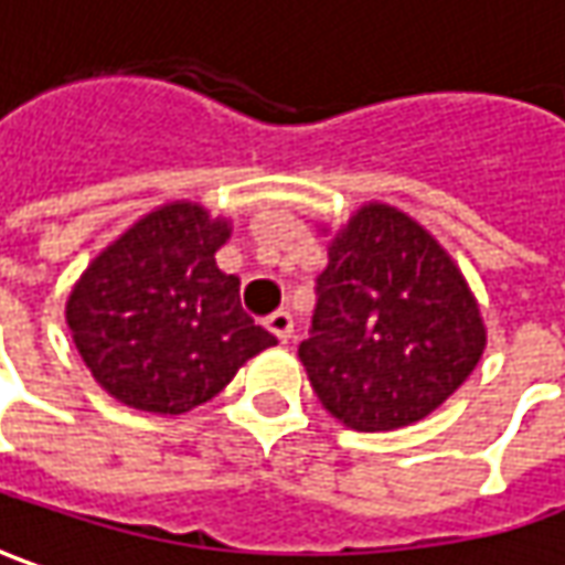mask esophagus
Here are the masks:
<instances>
[{
    "instance_id": "esophagus-1",
    "label": "esophagus",
    "mask_w": 565,
    "mask_h": 565,
    "mask_svg": "<svg viewBox=\"0 0 565 565\" xmlns=\"http://www.w3.org/2000/svg\"><path fill=\"white\" fill-rule=\"evenodd\" d=\"M265 324H268V331H271V334H275L281 343L290 341V334H294V316H290L287 309L271 312V316L265 319Z\"/></svg>"
}]
</instances>
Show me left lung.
<instances>
[{
  "label": "left lung",
  "mask_w": 565,
  "mask_h": 565,
  "mask_svg": "<svg viewBox=\"0 0 565 565\" xmlns=\"http://www.w3.org/2000/svg\"><path fill=\"white\" fill-rule=\"evenodd\" d=\"M481 350L478 306L438 241L391 205L360 209L328 249L297 350L321 406L356 431L413 425Z\"/></svg>",
  "instance_id": "left-lung-1"
}]
</instances>
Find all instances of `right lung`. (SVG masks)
<instances>
[{
  "label": "right lung",
  "instance_id": "obj_1",
  "mask_svg": "<svg viewBox=\"0 0 565 565\" xmlns=\"http://www.w3.org/2000/svg\"><path fill=\"white\" fill-rule=\"evenodd\" d=\"M227 234L200 205H162L99 253L71 290L74 343L118 403L181 416L278 343L246 316L241 278L215 265Z\"/></svg>",
  "mask_w": 565,
  "mask_h": 565
}]
</instances>
